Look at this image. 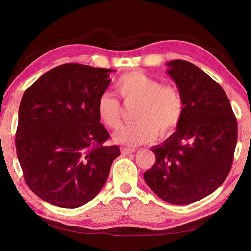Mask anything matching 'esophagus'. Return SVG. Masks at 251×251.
<instances>
[{
  "instance_id": "obj_1",
  "label": "esophagus",
  "mask_w": 251,
  "mask_h": 251,
  "mask_svg": "<svg viewBox=\"0 0 251 251\" xmlns=\"http://www.w3.org/2000/svg\"><path fill=\"white\" fill-rule=\"evenodd\" d=\"M121 152L123 155H129V154H131V153H135L136 150L132 148H122Z\"/></svg>"
}]
</instances>
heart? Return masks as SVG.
Listing matches in <instances>:
<instances>
[{"instance_id":"obj_1","label":"heart","mask_w":251,"mask_h":251,"mask_svg":"<svg viewBox=\"0 0 251 251\" xmlns=\"http://www.w3.org/2000/svg\"><path fill=\"white\" fill-rule=\"evenodd\" d=\"M116 93L126 103L137 102L134 123L123 126L115 132L114 140L121 145H146L158 137H166L177 128L183 116L184 102L179 89L163 85L158 79L140 71L121 75L115 83ZM97 112L101 123L109 129H117L122 124L121 104L114 96H100Z\"/></svg>"}]
</instances>
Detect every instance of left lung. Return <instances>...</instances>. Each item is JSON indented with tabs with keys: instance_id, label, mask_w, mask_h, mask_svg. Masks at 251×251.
<instances>
[{
	"instance_id": "obj_1",
	"label": "left lung",
	"mask_w": 251,
	"mask_h": 251,
	"mask_svg": "<svg viewBox=\"0 0 251 251\" xmlns=\"http://www.w3.org/2000/svg\"><path fill=\"white\" fill-rule=\"evenodd\" d=\"M184 102L177 129L151 148L155 164L143 175L158 197L189 205L211 194L227 177L237 142V122L225 90L193 63H166Z\"/></svg>"
}]
</instances>
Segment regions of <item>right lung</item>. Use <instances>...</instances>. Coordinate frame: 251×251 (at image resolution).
<instances>
[{
	"label": "right lung",
	"mask_w": 251,
	"mask_h": 251,
	"mask_svg": "<svg viewBox=\"0 0 251 251\" xmlns=\"http://www.w3.org/2000/svg\"><path fill=\"white\" fill-rule=\"evenodd\" d=\"M111 69L66 63L25 90L19 106L16 151L29 188L62 208L86 204L103 188L117 146L100 123L97 102Z\"/></svg>",
	"instance_id": "obj_1"
}]
</instances>
